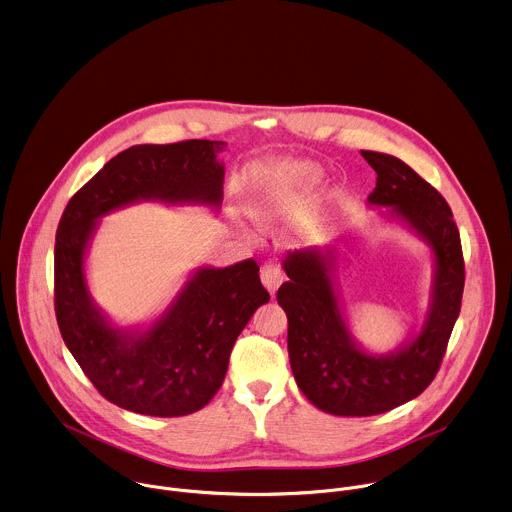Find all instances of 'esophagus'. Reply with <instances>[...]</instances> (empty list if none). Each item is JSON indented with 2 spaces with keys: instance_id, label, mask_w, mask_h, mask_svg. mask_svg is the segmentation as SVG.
<instances>
[{
  "instance_id": "esophagus-1",
  "label": "esophagus",
  "mask_w": 512,
  "mask_h": 512,
  "mask_svg": "<svg viewBox=\"0 0 512 512\" xmlns=\"http://www.w3.org/2000/svg\"><path fill=\"white\" fill-rule=\"evenodd\" d=\"M283 279H285V275H283V271L277 267V265H265L263 269H261V283H263V287L271 293V295H275L277 293V289L281 287V283H283Z\"/></svg>"
}]
</instances>
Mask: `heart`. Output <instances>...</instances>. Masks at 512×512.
Here are the masks:
<instances>
[{
    "label": "heart",
    "mask_w": 512,
    "mask_h": 512,
    "mask_svg": "<svg viewBox=\"0 0 512 512\" xmlns=\"http://www.w3.org/2000/svg\"><path fill=\"white\" fill-rule=\"evenodd\" d=\"M323 187V171L311 161H281L263 169L251 189L249 207L267 223L293 205L305 203Z\"/></svg>",
    "instance_id": "obj_1"
}]
</instances>
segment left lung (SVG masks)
Masks as SVG:
<instances>
[{
	"label": "left lung",
	"instance_id": "1",
	"mask_svg": "<svg viewBox=\"0 0 512 512\" xmlns=\"http://www.w3.org/2000/svg\"><path fill=\"white\" fill-rule=\"evenodd\" d=\"M377 173L369 207L419 237L433 253L425 321L395 351L373 353L351 333L337 279V247L313 245L283 259L277 291L287 313L291 371L303 395L337 417H371L419 397L435 379L459 319L465 263L459 229L443 195L399 157L361 151Z\"/></svg>",
	"mask_w": 512,
	"mask_h": 512
}]
</instances>
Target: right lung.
Returning <instances> with one entry per match:
<instances>
[{
    "label": "right lung",
    "mask_w": 512,
    "mask_h": 512,
    "mask_svg": "<svg viewBox=\"0 0 512 512\" xmlns=\"http://www.w3.org/2000/svg\"><path fill=\"white\" fill-rule=\"evenodd\" d=\"M225 141L133 145L103 165L67 203L55 235V317L95 389L149 417H183L219 391L231 349L269 301L255 259L197 267L151 321L119 327L93 301L85 261L99 219L135 203L221 209Z\"/></svg>",
    "instance_id": "1"
}]
</instances>
